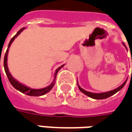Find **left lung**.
<instances>
[{"label": "left lung", "instance_id": "8db88e82", "mask_svg": "<svg viewBox=\"0 0 132 132\" xmlns=\"http://www.w3.org/2000/svg\"><path fill=\"white\" fill-rule=\"evenodd\" d=\"M122 44L126 47V45L122 43ZM126 81H127V79L124 82L122 83V85H120V86H119L118 88H117L114 89V90H110V91H108V92H103V93H99V94H96V93H91V92H89V91H87V90H84L82 89L79 85V84L77 83V85H78V87H79V89L82 92L83 94H85L86 96H88L89 97H90V98H93V99H95V100H103V99H106V98H108L109 96H111L114 95V94H115L117 92H118L120 90H121V89L124 87V85H126Z\"/></svg>", "mask_w": 132, "mask_h": 132}]
</instances>
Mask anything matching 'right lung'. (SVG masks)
Instances as JSON below:
<instances>
[{
    "mask_svg": "<svg viewBox=\"0 0 132 132\" xmlns=\"http://www.w3.org/2000/svg\"><path fill=\"white\" fill-rule=\"evenodd\" d=\"M24 29H25V27H24V28H22V29H21V30H19V31L17 32L16 35H15V36L13 37V38L10 40V43H9V45H8V48H7V50H6V53H5L4 59H3V67H4V70H5L6 74V76H7V77H8V79H9L10 82L11 83V85H12L16 89V90H19L20 92H21V93H23V94H27V95H28V96H42L44 95V94H47V93H48L50 90L53 88V87L54 86L55 82H56V79L57 73L59 72V70L61 69L64 64H63V65L61 66V67L58 68L56 70V71H55V74H54V78H53V82H52V83H51L50 85L47 86L46 88H40V89L31 88H29V87L26 86L25 85H23V84L20 83L18 81H17L16 79H15L13 76H12V74L10 73V70H9L8 65H7V56H8L9 49H10V46H11L12 43L13 42V41L15 40V38L17 36H18L20 35V33H21V32ZM0 62H1V56H0Z\"/></svg>",
    "mask_w": 132,
    "mask_h": 132,
    "instance_id": "obj_1",
    "label": "right lung"
}]
</instances>
